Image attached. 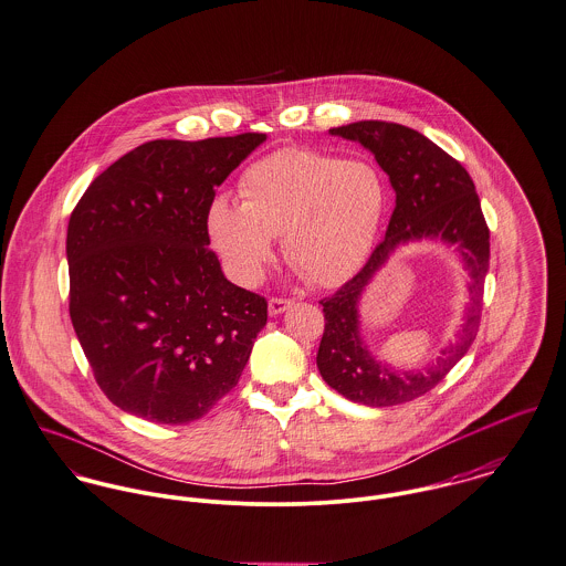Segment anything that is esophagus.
I'll return each mask as SVG.
<instances>
[{
  "label": "esophagus",
  "mask_w": 566,
  "mask_h": 566,
  "mask_svg": "<svg viewBox=\"0 0 566 566\" xmlns=\"http://www.w3.org/2000/svg\"><path fill=\"white\" fill-rule=\"evenodd\" d=\"M291 306H293V302H291V300H284V297H271V300H269V314H271V316H277V314L289 311Z\"/></svg>",
  "instance_id": "obj_1"
}]
</instances>
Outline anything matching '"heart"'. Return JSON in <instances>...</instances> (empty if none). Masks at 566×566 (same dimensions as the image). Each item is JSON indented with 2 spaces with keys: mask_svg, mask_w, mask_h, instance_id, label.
<instances>
[{
  "mask_svg": "<svg viewBox=\"0 0 566 566\" xmlns=\"http://www.w3.org/2000/svg\"><path fill=\"white\" fill-rule=\"evenodd\" d=\"M243 203L219 195L208 234L232 277L260 282L282 234L284 258L316 286L349 280L376 243L386 187L376 167L308 147H282L252 163L241 180Z\"/></svg>",
  "mask_w": 566,
  "mask_h": 566,
  "instance_id": "heart-1",
  "label": "heart"
}]
</instances>
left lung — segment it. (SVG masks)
<instances>
[{
    "label": "left lung",
    "instance_id": "left-lung-1",
    "mask_svg": "<svg viewBox=\"0 0 566 566\" xmlns=\"http://www.w3.org/2000/svg\"><path fill=\"white\" fill-rule=\"evenodd\" d=\"M329 134L356 140L376 156L395 189V210L384 241L367 264L332 297L321 300L325 329L316 367L327 386L356 403L371 408L406 403L430 392L475 340L491 255L489 226L467 169L421 132L388 122H358L332 127ZM421 238H440L457 245L472 275V306L459 340L442 352L437 366L426 373H395L361 343L357 304L389 253Z\"/></svg>",
    "mask_w": 566,
    "mask_h": 566
}]
</instances>
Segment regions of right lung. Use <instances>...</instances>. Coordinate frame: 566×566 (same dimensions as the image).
Instances as JSON below:
<instances>
[{"label":"right lung","instance_id":"right-lung-1","mask_svg":"<svg viewBox=\"0 0 566 566\" xmlns=\"http://www.w3.org/2000/svg\"><path fill=\"white\" fill-rule=\"evenodd\" d=\"M264 138L143 143L73 208L69 314L95 381L124 412L182 426L239 384L266 300L223 275L206 217Z\"/></svg>","mask_w":566,"mask_h":566}]
</instances>
